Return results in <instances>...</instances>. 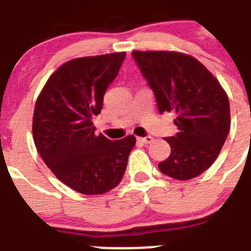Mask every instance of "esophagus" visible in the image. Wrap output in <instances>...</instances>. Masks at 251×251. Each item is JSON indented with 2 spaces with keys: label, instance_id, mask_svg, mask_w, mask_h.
Returning <instances> with one entry per match:
<instances>
[{
  "label": "esophagus",
  "instance_id": "obj_1",
  "mask_svg": "<svg viewBox=\"0 0 251 251\" xmlns=\"http://www.w3.org/2000/svg\"><path fill=\"white\" fill-rule=\"evenodd\" d=\"M138 140L143 142V143H146V144H149V143H151V142H153L154 138L151 137V136H147V137H138Z\"/></svg>",
  "mask_w": 251,
  "mask_h": 251
}]
</instances>
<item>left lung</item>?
Returning a JSON list of instances; mask_svg holds the SVG:
<instances>
[{
    "mask_svg": "<svg viewBox=\"0 0 251 251\" xmlns=\"http://www.w3.org/2000/svg\"><path fill=\"white\" fill-rule=\"evenodd\" d=\"M133 58L155 95L159 113L175 111L178 132L165 138L171 153L159 163L169 177L199 176L219 156L229 127L228 96L216 77L192 55L175 50H133Z\"/></svg>",
    "mask_w": 251,
    "mask_h": 251,
    "instance_id": "left-lung-1",
    "label": "left lung"
}]
</instances>
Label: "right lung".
Instances as JSON below:
<instances>
[{"label":"right lung","mask_w":251,"mask_h":251,"mask_svg":"<svg viewBox=\"0 0 251 251\" xmlns=\"http://www.w3.org/2000/svg\"><path fill=\"white\" fill-rule=\"evenodd\" d=\"M126 52L75 58L60 65L36 100L32 137L42 160L59 181L82 194H103L123 179L136 137L110 141L96 135L92 116Z\"/></svg>","instance_id":"right-lung-1"}]
</instances>
